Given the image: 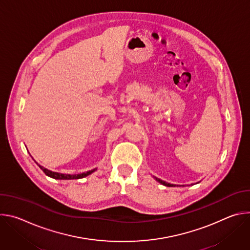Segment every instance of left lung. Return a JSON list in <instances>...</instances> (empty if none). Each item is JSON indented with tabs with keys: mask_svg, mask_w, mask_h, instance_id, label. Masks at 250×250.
Here are the masks:
<instances>
[{
	"mask_svg": "<svg viewBox=\"0 0 250 250\" xmlns=\"http://www.w3.org/2000/svg\"><path fill=\"white\" fill-rule=\"evenodd\" d=\"M156 180H157L159 183H161V184H163V185H165V186H168V187H171V186H176V185H172V184L166 183V182H164V181H162V180H160V179H157V178H156Z\"/></svg>",
	"mask_w": 250,
	"mask_h": 250,
	"instance_id": "obj_1",
	"label": "left lung"
}]
</instances>
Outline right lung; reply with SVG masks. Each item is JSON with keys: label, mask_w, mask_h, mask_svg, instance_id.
Returning a JSON list of instances; mask_svg holds the SVG:
<instances>
[{"label": "right lung", "mask_w": 250, "mask_h": 250, "mask_svg": "<svg viewBox=\"0 0 250 250\" xmlns=\"http://www.w3.org/2000/svg\"><path fill=\"white\" fill-rule=\"evenodd\" d=\"M40 168L49 177L51 178H54V179H60V180H65V179H79V178H83V177H86L88 176L89 174H91L92 172L95 171V169L91 170V171H87V172H84V173H81V174H74V175H71V174H62V173H57V172H52L46 168H43L42 166L39 165Z\"/></svg>", "instance_id": "right-lung-1"}]
</instances>
